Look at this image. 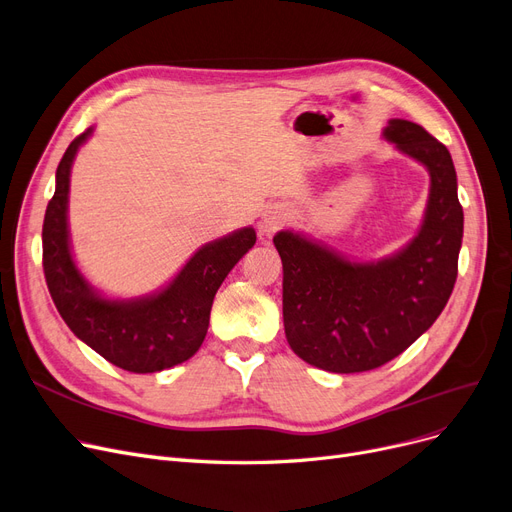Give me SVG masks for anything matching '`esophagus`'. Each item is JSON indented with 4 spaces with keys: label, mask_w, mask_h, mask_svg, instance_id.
<instances>
[{
    "label": "esophagus",
    "mask_w": 512,
    "mask_h": 512,
    "mask_svg": "<svg viewBox=\"0 0 512 512\" xmlns=\"http://www.w3.org/2000/svg\"><path fill=\"white\" fill-rule=\"evenodd\" d=\"M286 219H288V213L286 211H270L268 215L263 217V232L265 234H272L274 230H278L282 224H286Z\"/></svg>",
    "instance_id": "esophagus-1"
}]
</instances>
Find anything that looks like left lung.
<instances>
[{"instance_id":"1","label":"left lung","mask_w":512,"mask_h":512,"mask_svg":"<svg viewBox=\"0 0 512 512\" xmlns=\"http://www.w3.org/2000/svg\"><path fill=\"white\" fill-rule=\"evenodd\" d=\"M385 136L431 173L425 224L379 263H351L293 232H278L282 316L291 349L328 372L374 370L406 351L446 307L458 276L464 215L448 148L412 121Z\"/></svg>"}]
</instances>
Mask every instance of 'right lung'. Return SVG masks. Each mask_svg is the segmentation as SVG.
<instances>
[{"instance_id":"add662e5","label":"right lung","mask_w":512,"mask_h":512,"mask_svg":"<svg viewBox=\"0 0 512 512\" xmlns=\"http://www.w3.org/2000/svg\"><path fill=\"white\" fill-rule=\"evenodd\" d=\"M90 133L92 129L83 131L69 144L56 169V192L41 230L43 274L62 320L83 343L127 372H159L186 362L203 345L217 288L257 236L253 228H242L207 244L154 297L140 301L98 297L75 268L66 230L71 165Z\"/></svg>"}]
</instances>
